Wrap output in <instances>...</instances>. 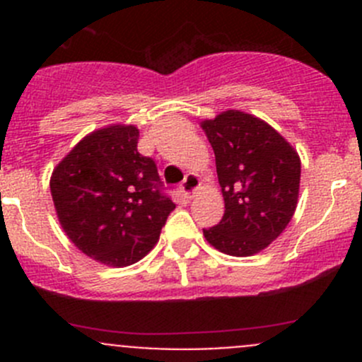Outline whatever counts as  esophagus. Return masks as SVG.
<instances>
[{"mask_svg": "<svg viewBox=\"0 0 362 362\" xmlns=\"http://www.w3.org/2000/svg\"><path fill=\"white\" fill-rule=\"evenodd\" d=\"M180 189H182V192H185V194L189 196V198H192V194H194V192L199 189L198 175H194V173L185 175L184 182H182V185H180Z\"/></svg>", "mask_w": 362, "mask_h": 362, "instance_id": "esophagus-1", "label": "esophagus"}]
</instances>
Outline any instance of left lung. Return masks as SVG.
Instances as JSON below:
<instances>
[{
	"label": "left lung",
	"mask_w": 362,
	"mask_h": 362,
	"mask_svg": "<svg viewBox=\"0 0 362 362\" xmlns=\"http://www.w3.org/2000/svg\"><path fill=\"white\" fill-rule=\"evenodd\" d=\"M215 152L226 210L221 222L203 229L224 254L247 257L269 245L293 218L301 163L272 126L257 117L228 110L202 124Z\"/></svg>",
	"instance_id": "obj_1"
}]
</instances>
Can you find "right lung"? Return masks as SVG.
<instances>
[{
  "label": "right lung",
  "mask_w": 362,
  "mask_h": 362,
  "mask_svg": "<svg viewBox=\"0 0 362 362\" xmlns=\"http://www.w3.org/2000/svg\"><path fill=\"white\" fill-rule=\"evenodd\" d=\"M138 138L134 126L90 133L50 178L68 238L86 255L115 268L147 255L175 210L156 160L138 152Z\"/></svg>",
  "instance_id": "obj_1"
}]
</instances>
